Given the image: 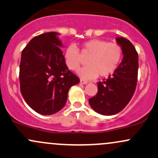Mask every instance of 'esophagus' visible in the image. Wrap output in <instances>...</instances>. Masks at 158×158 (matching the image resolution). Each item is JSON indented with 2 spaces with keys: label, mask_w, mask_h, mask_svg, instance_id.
<instances>
[{
  "label": "esophagus",
  "mask_w": 158,
  "mask_h": 158,
  "mask_svg": "<svg viewBox=\"0 0 158 158\" xmlns=\"http://www.w3.org/2000/svg\"><path fill=\"white\" fill-rule=\"evenodd\" d=\"M80 82H81L82 84H87V81H86V80H84V79H83V78L80 79Z\"/></svg>",
  "instance_id": "1"
}]
</instances>
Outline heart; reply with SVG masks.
Here are the masks:
<instances>
[{
    "label": "heart",
    "instance_id": "b5f03b06",
    "mask_svg": "<svg viewBox=\"0 0 158 158\" xmlns=\"http://www.w3.org/2000/svg\"><path fill=\"white\" fill-rule=\"evenodd\" d=\"M81 54L88 56L86 65L79 69L78 74L85 78L106 77L116 70L121 60L123 50L117 43L108 42L101 39H91L81 46ZM64 61L70 70L75 71L81 65V56L74 44H69L64 51Z\"/></svg>",
    "mask_w": 158,
    "mask_h": 158
}]
</instances>
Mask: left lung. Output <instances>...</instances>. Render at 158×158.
<instances>
[{
	"mask_svg": "<svg viewBox=\"0 0 158 158\" xmlns=\"http://www.w3.org/2000/svg\"><path fill=\"white\" fill-rule=\"evenodd\" d=\"M116 40L123 50V60L108 78L97 83L98 92L89 99L93 109L104 115L115 114L126 107L138 79V52L127 39L118 37Z\"/></svg>",
	"mask_w": 158,
	"mask_h": 158,
	"instance_id": "1",
	"label": "left lung"
}]
</instances>
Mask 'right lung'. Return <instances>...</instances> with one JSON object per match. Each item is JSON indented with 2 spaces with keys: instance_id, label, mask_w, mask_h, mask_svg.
I'll return each instance as SVG.
<instances>
[{
  "instance_id": "1",
  "label": "right lung",
  "mask_w": 158,
  "mask_h": 158,
  "mask_svg": "<svg viewBox=\"0 0 158 158\" xmlns=\"http://www.w3.org/2000/svg\"><path fill=\"white\" fill-rule=\"evenodd\" d=\"M57 32H47L31 39L22 51L20 91L34 111L50 115L62 109L68 93L80 79L69 70Z\"/></svg>"
}]
</instances>
